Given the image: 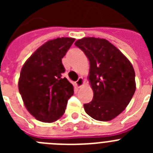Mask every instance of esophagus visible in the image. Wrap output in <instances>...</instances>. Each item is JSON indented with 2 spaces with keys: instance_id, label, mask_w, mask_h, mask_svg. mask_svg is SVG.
<instances>
[{
  "instance_id": "34e87169",
  "label": "esophagus",
  "mask_w": 153,
  "mask_h": 153,
  "mask_svg": "<svg viewBox=\"0 0 153 153\" xmlns=\"http://www.w3.org/2000/svg\"><path fill=\"white\" fill-rule=\"evenodd\" d=\"M84 84V80H83V77H79L77 80L76 81V85L77 86V87H81L82 86H83Z\"/></svg>"
}]
</instances>
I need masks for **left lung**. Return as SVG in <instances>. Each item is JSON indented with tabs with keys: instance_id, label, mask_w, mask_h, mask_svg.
Wrapping results in <instances>:
<instances>
[{
	"instance_id": "obj_1",
	"label": "left lung",
	"mask_w": 153,
	"mask_h": 153,
	"mask_svg": "<svg viewBox=\"0 0 153 153\" xmlns=\"http://www.w3.org/2000/svg\"><path fill=\"white\" fill-rule=\"evenodd\" d=\"M90 60L89 80L93 90L85 112L99 121H109L122 113L136 91L135 71L129 61L105 39L84 37L75 42Z\"/></svg>"
}]
</instances>
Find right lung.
<instances>
[{
  "label": "right lung",
  "instance_id": "1",
  "mask_svg": "<svg viewBox=\"0 0 153 153\" xmlns=\"http://www.w3.org/2000/svg\"><path fill=\"white\" fill-rule=\"evenodd\" d=\"M75 41L71 37L51 40L25 62L18 89L24 103L33 117L44 123L55 122L63 115L74 86L63 77L62 59Z\"/></svg>",
  "mask_w": 153,
  "mask_h": 153
}]
</instances>
